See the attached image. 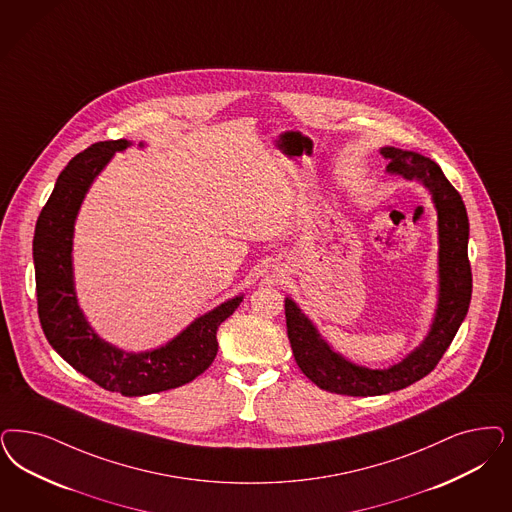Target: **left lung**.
<instances>
[{
    "instance_id": "8db88e82",
    "label": "left lung",
    "mask_w": 512,
    "mask_h": 512,
    "mask_svg": "<svg viewBox=\"0 0 512 512\" xmlns=\"http://www.w3.org/2000/svg\"><path fill=\"white\" fill-rule=\"evenodd\" d=\"M380 155L389 160L386 168L389 176L422 183L431 194L437 210V308L420 346H416L399 363H393L386 369H371L357 365L336 352L321 336L316 323L300 310L299 304L291 297H285L287 336L300 371L318 388L338 395H386L422 380L437 367L452 344L459 325L467 316L473 293L471 265L467 255L469 219L458 191L444 177L441 166L435 160L427 159L416 151L386 145L380 147Z\"/></svg>"
}]
</instances>
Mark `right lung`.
<instances>
[{"mask_svg":"<svg viewBox=\"0 0 512 512\" xmlns=\"http://www.w3.org/2000/svg\"><path fill=\"white\" fill-rule=\"evenodd\" d=\"M132 141H98L75 155L54 183L34 234L37 312L49 344L71 367L107 391L151 395L189 384L217 355V329L244 295L221 302L159 348L126 352L98 335L79 306L73 276V232L94 179ZM145 147V143H140Z\"/></svg>","mask_w":512,"mask_h":512,"instance_id":"right-lung-1","label":"right lung"}]
</instances>
